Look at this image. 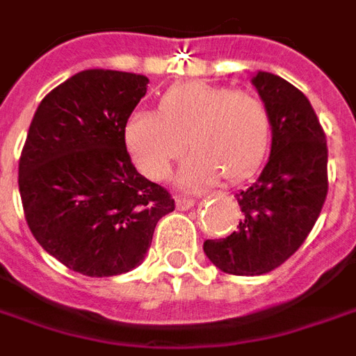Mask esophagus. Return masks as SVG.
Listing matches in <instances>:
<instances>
[{
    "mask_svg": "<svg viewBox=\"0 0 356 356\" xmlns=\"http://www.w3.org/2000/svg\"><path fill=\"white\" fill-rule=\"evenodd\" d=\"M194 196H177L175 198V205H177V209H181V211H186V209H191L192 205H194Z\"/></svg>",
    "mask_w": 356,
    "mask_h": 356,
    "instance_id": "obj_1",
    "label": "esophagus"
}]
</instances>
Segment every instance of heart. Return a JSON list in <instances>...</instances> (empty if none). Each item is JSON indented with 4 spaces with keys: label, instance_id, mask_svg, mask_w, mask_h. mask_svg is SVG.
Here are the masks:
<instances>
[{
    "label": "heart",
    "instance_id": "b5f03b06",
    "mask_svg": "<svg viewBox=\"0 0 356 356\" xmlns=\"http://www.w3.org/2000/svg\"><path fill=\"white\" fill-rule=\"evenodd\" d=\"M192 154L177 175L186 188L247 177L262 162L270 143V115L262 99L226 86L191 81L173 86L160 99L158 113H131L124 143L149 179H164L183 156Z\"/></svg>",
    "mask_w": 356,
    "mask_h": 356
}]
</instances>
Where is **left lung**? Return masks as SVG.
<instances>
[{"mask_svg":"<svg viewBox=\"0 0 356 356\" xmlns=\"http://www.w3.org/2000/svg\"><path fill=\"white\" fill-rule=\"evenodd\" d=\"M251 83L270 115V156L259 177L236 192L243 213L238 230L204 241L207 259L232 275H262L292 257L328 192L326 138L309 99L268 71H259Z\"/></svg>","mask_w":356,"mask_h":356,"instance_id":"obj_1","label":"left lung"}]
</instances>
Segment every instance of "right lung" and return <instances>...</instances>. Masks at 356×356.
I'll use <instances>...</instances> for the list:
<instances>
[{
  "label": "right lung",
  "instance_id": "add662e5",
  "mask_svg": "<svg viewBox=\"0 0 356 356\" xmlns=\"http://www.w3.org/2000/svg\"><path fill=\"white\" fill-rule=\"evenodd\" d=\"M149 79L84 70L43 97L18 164L28 226L73 272L111 277L138 268L170 192L145 179L126 151L124 124Z\"/></svg>",
  "mask_w": 356,
  "mask_h": 356
}]
</instances>
